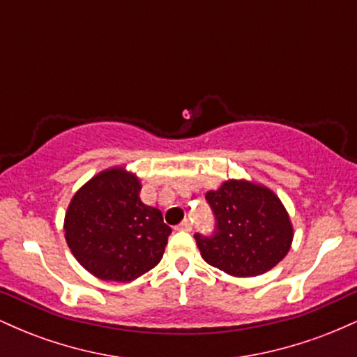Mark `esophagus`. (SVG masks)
Instances as JSON below:
<instances>
[{"label": "esophagus", "instance_id": "34e87169", "mask_svg": "<svg viewBox=\"0 0 357 357\" xmlns=\"http://www.w3.org/2000/svg\"><path fill=\"white\" fill-rule=\"evenodd\" d=\"M191 228H192L191 221H190V220H183L181 223H179L178 227H176V230H181V231H191Z\"/></svg>", "mask_w": 357, "mask_h": 357}]
</instances>
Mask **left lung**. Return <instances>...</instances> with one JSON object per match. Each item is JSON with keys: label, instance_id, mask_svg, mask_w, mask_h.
Instances as JSON below:
<instances>
[{"label": "left lung", "instance_id": "obj_1", "mask_svg": "<svg viewBox=\"0 0 357 357\" xmlns=\"http://www.w3.org/2000/svg\"><path fill=\"white\" fill-rule=\"evenodd\" d=\"M206 202L215 215V231L195 235L206 264L235 277H255L275 267L290 250L289 213L268 188L230 179L208 191Z\"/></svg>", "mask_w": 357, "mask_h": 357}]
</instances>
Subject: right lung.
I'll return each instance as SVG.
<instances>
[{
    "instance_id": "1",
    "label": "right lung",
    "mask_w": 357,
    "mask_h": 357,
    "mask_svg": "<svg viewBox=\"0 0 357 357\" xmlns=\"http://www.w3.org/2000/svg\"><path fill=\"white\" fill-rule=\"evenodd\" d=\"M139 192L136 174L112 167L85 183L68 204L65 240L97 278L130 282L161 261L171 228Z\"/></svg>"
}]
</instances>
